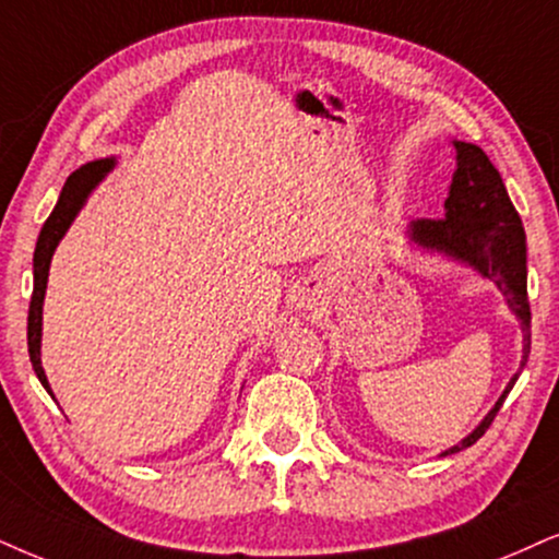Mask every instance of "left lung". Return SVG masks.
<instances>
[{
	"label": "left lung",
	"mask_w": 559,
	"mask_h": 559,
	"mask_svg": "<svg viewBox=\"0 0 559 559\" xmlns=\"http://www.w3.org/2000/svg\"><path fill=\"white\" fill-rule=\"evenodd\" d=\"M454 150L456 173L451 178L447 203H443L447 214L443 218L413 222L409 237L426 250L462 260L477 273H483L485 278L496 281L508 307L513 309L524 328V361H521V369H524L528 348H532V309H528L526 296V235L521 227V216L513 209L503 178L490 157L467 141H454ZM519 373H513L506 392L500 394L496 407L485 415V420L462 443L447 449L441 456L456 454L485 436V430L496 420L498 409L503 407L508 392L513 390Z\"/></svg>",
	"instance_id": "obj_1"
}]
</instances>
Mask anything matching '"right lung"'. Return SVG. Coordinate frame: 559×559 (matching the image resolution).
<instances>
[{
	"mask_svg": "<svg viewBox=\"0 0 559 559\" xmlns=\"http://www.w3.org/2000/svg\"><path fill=\"white\" fill-rule=\"evenodd\" d=\"M116 167V159H95L74 169L63 182L59 203H56L51 216L46 218L44 229H40L38 242H35L33 252V296H31V312H27V353H31V364L35 373H38L40 384L46 386V392L51 394V384H48L44 366H40V328H44V296L48 284V267H51V258L56 245L61 242V237L67 235L69 224L74 222V216L80 214V209L87 201L92 188L100 182L110 169Z\"/></svg>",
	"mask_w": 559,
	"mask_h": 559,
	"instance_id": "add662e5",
	"label": "right lung"
}]
</instances>
